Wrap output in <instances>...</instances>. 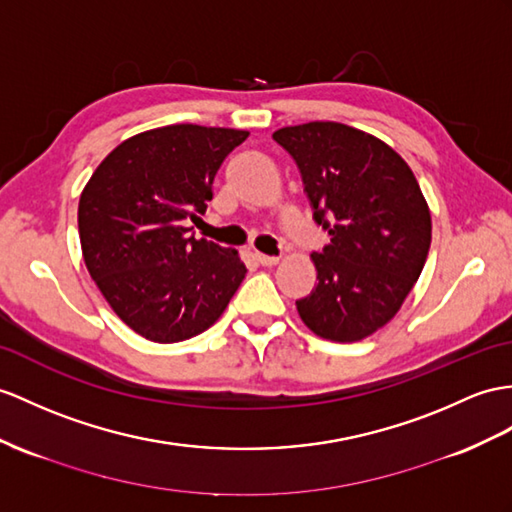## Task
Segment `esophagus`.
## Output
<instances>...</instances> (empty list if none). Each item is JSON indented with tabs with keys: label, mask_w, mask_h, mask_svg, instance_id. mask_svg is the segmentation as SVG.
Returning <instances> with one entry per match:
<instances>
[{
	"label": "esophagus",
	"mask_w": 512,
	"mask_h": 512,
	"mask_svg": "<svg viewBox=\"0 0 512 512\" xmlns=\"http://www.w3.org/2000/svg\"><path fill=\"white\" fill-rule=\"evenodd\" d=\"M254 256H256V260H258V263L263 265V267H273V265L280 263L278 256H267V254H260V252H256Z\"/></svg>",
	"instance_id": "esophagus-1"
}]
</instances>
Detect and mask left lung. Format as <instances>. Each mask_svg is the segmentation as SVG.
<instances>
[{
  "mask_svg": "<svg viewBox=\"0 0 512 512\" xmlns=\"http://www.w3.org/2000/svg\"><path fill=\"white\" fill-rule=\"evenodd\" d=\"M302 173L330 243L313 252L317 284L297 313L317 336L354 343L400 310L426 265L430 210L415 173L376 136L334 121L273 132Z\"/></svg>",
  "mask_w": 512,
  "mask_h": 512,
  "instance_id": "left-lung-1",
  "label": "left lung"
}]
</instances>
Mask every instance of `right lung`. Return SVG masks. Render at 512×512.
I'll return each mask as SVG.
<instances>
[{
	"mask_svg": "<svg viewBox=\"0 0 512 512\" xmlns=\"http://www.w3.org/2000/svg\"><path fill=\"white\" fill-rule=\"evenodd\" d=\"M245 130L176 123L123 141L102 160L78 206L86 269L136 334L178 343L221 317L245 278L236 249L184 228L213 199V180Z\"/></svg>",
	"mask_w": 512,
	"mask_h": 512,
	"instance_id": "obj_1",
	"label": "right lung"
}]
</instances>
